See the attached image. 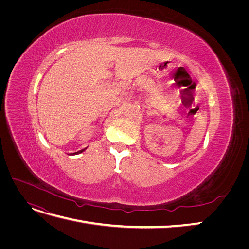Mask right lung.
Here are the masks:
<instances>
[{"label": "right lung", "instance_id": "obj_1", "mask_svg": "<svg viewBox=\"0 0 249 249\" xmlns=\"http://www.w3.org/2000/svg\"><path fill=\"white\" fill-rule=\"evenodd\" d=\"M87 147H88V146H87ZM87 147L83 148V149H81V150H78V152H76V153H70L69 155H78V154H81V153L84 152V150H86V149H87Z\"/></svg>", "mask_w": 249, "mask_h": 249}]
</instances>
